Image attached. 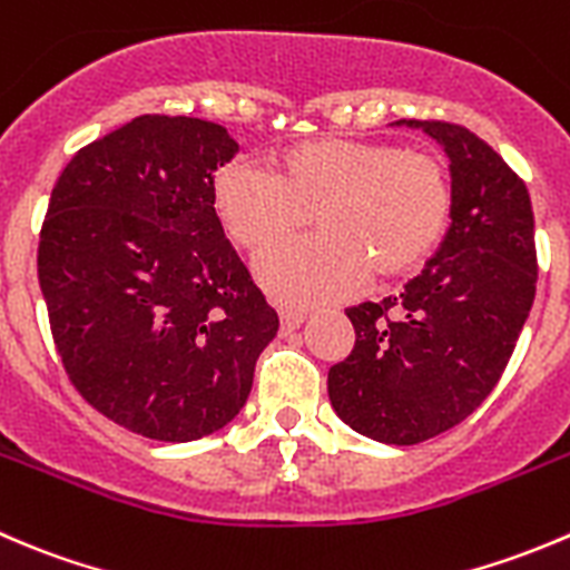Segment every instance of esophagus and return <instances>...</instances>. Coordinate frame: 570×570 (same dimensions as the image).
<instances>
[{"label":"esophagus","instance_id":"1","mask_svg":"<svg viewBox=\"0 0 570 570\" xmlns=\"http://www.w3.org/2000/svg\"><path fill=\"white\" fill-rule=\"evenodd\" d=\"M278 317H281V328L284 331H295L306 323L308 312L306 308H292V306H281L278 308Z\"/></svg>","mask_w":570,"mask_h":570}]
</instances>
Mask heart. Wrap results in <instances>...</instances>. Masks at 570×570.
I'll return each mask as SVG.
<instances>
[{
  "instance_id": "b5f03b06",
  "label": "heart",
  "mask_w": 570,
  "mask_h": 570,
  "mask_svg": "<svg viewBox=\"0 0 570 570\" xmlns=\"http://www.w3.org/2000/svg\"><path fill=\"white\" fill-rule=\"evenodd\" d=\"M214 206L236 245L264 250L308 223L320 234L262 253L256 275L281 303L306 306L353 292L373 269L417 267L451 219V178L438 156L386 141L320 138L289 147L278 169L230 161Z\"/></svg>"
}]
</instances>
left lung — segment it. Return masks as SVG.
Masks as SVG:
<instances>
[{
    "label": "left lung",
    "instance_id": "obj_1",
    "mask_svg": "<svg viewBox=\"0 0 570 570\" xmlns=\"http://www.w3.org/2000/svg\"><path fill=\"white\" fill-rule=\"evenodd\" d=\"M451 161V228L401 295L345 308L356 342L328 370L334 412L353 432L414 445L449 432L493 392L538 286L527 184L476 132L401 119Z\"/></svg>",
    "mask_w": 570,
    "mask_h": 570
}]
</instances>
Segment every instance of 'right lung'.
<instances>
[{
  "label": "right lung",
  "mask_w": 570,
  "mask_h": 570,
  "mask_svg": "<svg viewBox=\"0 0 570 570\" xmlns=\"http://www.w3.org/2000/svg\"><path fill=\"white\" fill-rule=\"evenodd\" d=\"M239 153L223 125L136 116L82 147L55 184L38 281L66 375L130 432L189 443L239 414L278 334L214 212Z\"/></svg>",
  "instance_id": "add662e5"
}]
</instances>
